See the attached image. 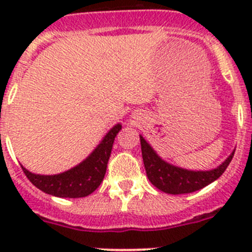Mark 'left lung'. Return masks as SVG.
Wrapping results in <instances>:
<instances>
[{"mask_svg":"<svg viewBox=\"0 0 252 252\" xmlns=\"http://www.w3.org/2000/svg\"><path fill=\"white\" fill-rule=\"evenodd\" d=\"M140 142L142 160L149 180L154 187L168 194H184L204 188L223 174L235 154V151H232L221 165L211 170H188L171 165L162 160L141 135Z\"/></svg>","mask_w":252,"mask_h":252,"instance_id":"obj_1","label":"left lung"}]
</instances>
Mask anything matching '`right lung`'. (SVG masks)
Listing matches in <instances>:
<instances>
[{
	"instance_id": "right-lung-1",
	"label": "right lung",
	"mask_w": 252,
	"mask_h": 252,
	"mask_svg": "<svg viewBox=\"0 0 252 252\" xmlns=\"http://www.w3.org/2000/svg\"><path fill=\"white\" fill-rule=\"evenodd\" d=\"M121 127V124L115 125L90 157L64 173L54 175L34 174L21 165L22 170L31 183L44 193L60 198L87 197L94 192L103 180L113 141Z\"/></svg>"
}]
</instances>
